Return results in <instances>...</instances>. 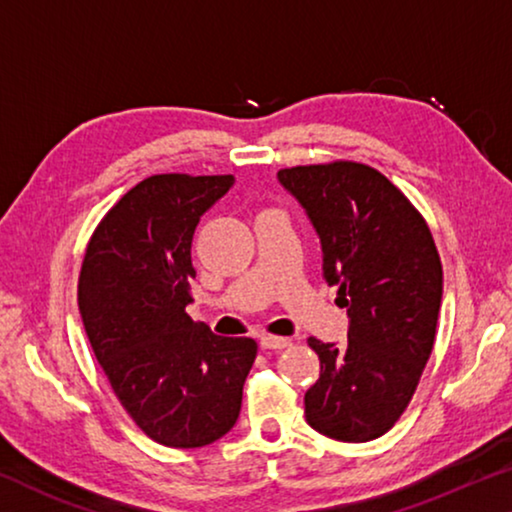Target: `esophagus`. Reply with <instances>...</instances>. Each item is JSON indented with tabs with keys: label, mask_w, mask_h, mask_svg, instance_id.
<instances>
[{
	"label": "esophagus",
	"mask_w": 512,
	"mask_h": 512,
	"mask_svg": "<svg viewBox=\"0 0 512 512\" xmlns=\"http://www.w3.org/2000/svg\"><path fill=\"white\" fill-rule=\"evenodd\" d=\"M259 345H262L264 350H285L287 345H290V341H287V338H283V336H262L259 338Z\"/></svg>",
	"instance_id": "1"
}]
</instances>
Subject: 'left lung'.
I'll list each match as a JSON object with an SVG mask.
<instances>
[{"label": "left lung", "instance_id": "8db88e82", "mask_svg": "<svg viewBox=\"0 0 512 512\" xmlns=\"http://www.w3.org/2000/svg\"><path fill=\"white\" fill-rule=\"evenodd\" d=\"M320 236L322 276L348 308V343L308 338L320 378L306 422L343 443L394 427L434 348L443 266L427 222L399 187L359 162L280 169Z\"/></svg>", "mask_w": 512, "mask_h": 512}]
</instances>
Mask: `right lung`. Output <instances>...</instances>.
I'll return each instance as SVG.
<instances>
[{
	"label": "right lung",
	"instance_id": "right-lung-1",
	"mask_svg": "<svg viewBox=\"0 0 512 512\" xmlns=\"http://www.w3.org/2000/svg\"><path fill=\"white\" fill-rule=\"evenodd\" d=\"M234 176L160 174L134 185L92 234L78 311L115 397L143 434L201 448L234 427L253 338L215 336L192 322L190 248L199 218Z\"/></svg>",
	"mask_w": 512,
	"mask_h": 512
}]
</instances>
